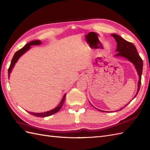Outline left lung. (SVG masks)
I'll return each instance as SVG.
<instances>
[{"mask_svg": "<svg viewBox=\"0 0 150 150\" xmlns=\"http://www.w3.org/2000/svg\"><path fill=\"white\" fill-rule=\"evenodd\" d=\"M111 36L114 37V38L117 42L116 51H118V53L115 54V56L122 57L124 58H126V59H127L128 60L130 61L131 62H132L134 64V65L136 69V71H138V74L139 75V79L138 85V91H137L136 94L134 97V98H135L137 96V94L138 93L140 86H141V80H142V75L143 66V60L142 58H141L139 55L138 54V52H137V50L135 46L132 44V42L126 41L125 40H124L122 37L119 36V35H115V34H112ZM127 104H126L125 106H126ZM100 110L102 112H104V110Z\"/></svg>", "mask_w": 150, "mask_h": 150, "instance_id": "1", "label": "left lung"}]
</instances>
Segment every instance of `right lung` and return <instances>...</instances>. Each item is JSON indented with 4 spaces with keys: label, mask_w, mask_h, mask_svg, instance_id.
Instances as JSON below:
<instances>
[{
    "label": "right lung",
    "mask_w": 150,
    "mask_h": 150,
    "mask_svg": "<svg viewBox=\"0 0 150 150\" xmlns=\"http://www.w3.org/2000/svg\"><path fill=\"white\" fill-rule=\"evenodd\" d=\"M41 44V42L40 40L32 41L31 42H29V43L25 45L23 47V48H22L21 50L16 51V52L14 54V55L13 58H12V61H11V63L10 67H9V68H8V77H9V76H10V74H11L12 68L14 67L15 63L17 62V61L18 60V59L19 58V57L21 56H22V55L24 53L26 52L28 50H29L30 48H31V46H32V45H40ZM65 97H66V94H65V95H64V96L63 97V99L62 100V101H61L60 103H59V104L57 107V108H55L54 109H53L52 110H49V111H47V112H41V113L30 112H28H28L29 114H31V115H35V116H36V117H47V116H49V115H53V114H54L55 113H57V112H58V111L59 110V109L62 108V107L63 106V104L64 103V102H65Z\"/></svg>",
    "instance_id": "1"
}]
</instances>
